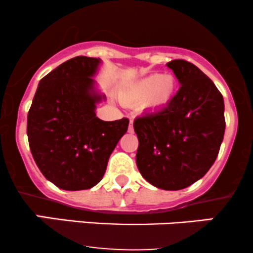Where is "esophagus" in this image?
<instances>
[{
    "label": "esophagus",
    "instance_id": "34e87169",
    "mask_svg": "<svg viewBox=\"0 0 253 253\" xmlns=\"http://www.w3.org/2000/svg\"><path fill=\"white\" fill-rule=\"evenodd\" d=\"M133 130H134V129H133V120H130L129 121V126H128V132L133 133Z\"/></svg>",
    "mask_w": 253,
    "mask_h": 253
}]
</instances>
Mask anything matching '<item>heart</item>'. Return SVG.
Wrapping results in <instances>:
<instances>
[{
  "mask_svg": "<svg viewBox=\"0 0 253 253\" xmlns=\"http://www.w3.org/2000/svg\"><path fill=\"white\" fill-rule=\"evenodd\" d=\"M175 89L176 81L171 75L153 74L125 86L120 96L125 102H134L145 98V106L156 108L169 102Z\"/></svg>",
  "mask_w": 253,
  "mask_h": 253,
  "instance_id": "1",
  "label": "heart"
}]
</instances>
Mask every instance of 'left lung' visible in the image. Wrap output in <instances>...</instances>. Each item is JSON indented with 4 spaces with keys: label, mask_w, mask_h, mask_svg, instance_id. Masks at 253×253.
I'll return each mask as SVG.
<instances>
[{
    "label": "left lung",
    "mask_w": 253,
    "mask_h": 253,
    "mask_svg": "<svg viewBox=\"0 0 253 253\" xmlns=\"http://www.w3.org/2000/svg\"><path fill=\"white\" fill-rule=\"evenodd\" d=\"M179 86L167 106L133 123L139 140L136 167L159 189L179 190L207 173L223 134V97L197 66L175 59L167 64Z\"/></svg>",
    "instance_id": "1"
}]
</instances>
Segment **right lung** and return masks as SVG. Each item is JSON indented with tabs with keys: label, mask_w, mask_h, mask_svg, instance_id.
<instances>
[{
	"label": "right lung",
	"mask_w": 253,
	"mask_h": 253,
	"mask_svg": "<svg viewBox=\"0 0 253 253\" xmlns=\"http://www.w3.org/2000/svg\"><path fill=\"white\" fill-rule=\"evenodd\" d=\"M100 63L78 56L60 64L42 78L28 112L32 156L42 175L60 189L96 185L128 128V119L103 121L95 114L96 103L104 98L92 80Z\"/></svg>",
	"instance_id": "1"
}]
</instances>
